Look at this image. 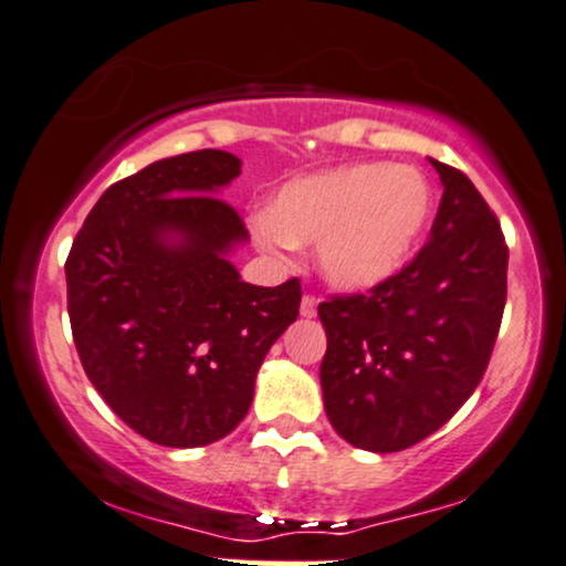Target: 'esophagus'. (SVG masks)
I'll use <instances>...</instances> for the list:
<instances>
[{
  "label": "esophagus",
  "mask_w": 566,
  "mask_h": 566,
  "mask_svg": "<svg viewBox=\"0 0 566 566\" xmlns=\"http://www.w3.org/2000/svg\"><path fill=\"white\" fill-rule=\"evenodd\" d=\"M316 308H318V297L311 295V292H305L303 301H301V313L305 318H313L316 316Z\"/></svg>",
  "instance_id": "34e87169"
}]
</instances>
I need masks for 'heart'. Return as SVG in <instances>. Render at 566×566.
<instances>
[{"mask_svg": "<svg viewBox=\"0 0 566 566\" xmlns=\"http://www.w3.org/2000/svg\"><path fill=\"white\" fill-rule=\"evenodd\" d=\"M432 213V187L411 166L348 163L301 176L255 221L269 253L316 242V261L339 287L379 284L411 258Z\"/></svg>", "mask_w": 566, "mask_h": 566, "instance_id": "obj_1", "label": "heart"}]
</instances>
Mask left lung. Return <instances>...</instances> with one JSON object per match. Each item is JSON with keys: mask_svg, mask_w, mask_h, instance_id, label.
<instances>
[{"mask_svg": "<svg viewBox=\"0 0 566 566\" xmlns=\"http://www.w3.org/2000/svg\"><path fill=\"white\" fill-rule=\"evenodd\" d=\"M442 197L430 240L366 292L318 303L324 408L364 451H403L438 432L478 390L506 305L499 218L459 168L432 160Z\"/></svg>", "mask_w": 566, "mask_h": 566, "instance_id": "left-lung-1", "label": "left lung"}]
</instances>
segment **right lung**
Wrapping results in <instances>:
<instances>
[{
	"label": "right lung",
	"mask_w": 566,
	"mask_h": 566,
	"mask_svg": "<svg viewBox=\"0 0 566 566\" xmlns=\"http://www.w3.org/2000/svg\"><path fill=\"white\" fill-rule=\"evenodd\" d=\"M240 166L223 149H197L115 181L67 253L81 366L102 400L158 446H208L234 430L265 353L301 313V279L255 287L227 261L248 229L213 189Z\"/></svg>",
	"instance_id": "obj_1"
}]
</instances>
